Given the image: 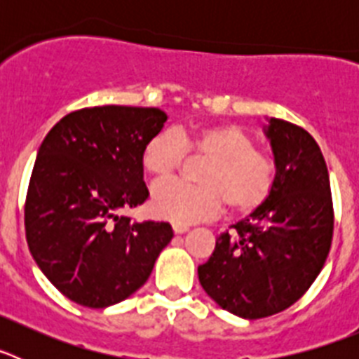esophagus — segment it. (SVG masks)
<instances>
[{
	"label": "esophagus",
	"instance_id": "34e87169",
	"mask_svg": "<svg viewBox=\"0 0 359 359\" xmlns=\"http://www.w3.org/2000/svg\"><path fill=\"white\" fill-rule=\"evenodd\" d=\"M172 230L176 231V233H185V231H189V226H187V224H177V223H174V224H172Z\"/></svg>",
	"mask_w": 359,
	"mask_h": 359
}]
</instances>
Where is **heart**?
<instances>
[{
  "instance_id": "b5f03b06",
  "label": "heart",
  "mask_w": 359,
  "mask_h": 359,
  "mask_svg": "<svg viewBox=\"0 0 359 359\" xmlns=\"http://www.w3.org/2000/svg\"><path fill=\"white\" fill-rule=\"evenodd\" d=\"M190 156L207 160L201 185L182 182L160 183L152 190L151 208L161 219L177 224L198 223L223 210L248 215L268 201L277 180V165L255 138L237 123H217L192 131L163 129L142 149V167L156 180H169Z\"/></svg>"
}]
</instances>
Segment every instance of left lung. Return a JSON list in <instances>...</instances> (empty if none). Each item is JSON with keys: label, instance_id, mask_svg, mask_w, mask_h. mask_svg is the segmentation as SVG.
<instances>
[{"label": "left lung", "instance_id": "8db88e82", "mask_svg": "<svg viewBox=\"0 0 359 359\" xmlns=\"http://www.w3.org/2000/svg\"><path fill=\"white\" fill-rule=\"evenodd\" d=\"M277 165L264 207L231 224L198 268L212 300L241 318H266L293 306L322 271L334 212L327 165L315 138L294 123L264 128Z\"/></svg>", "mask_w": 359, "mask_h": 359}]
</instances>
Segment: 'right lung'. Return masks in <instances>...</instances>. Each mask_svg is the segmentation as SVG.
Instances as JSON below:
<instances>
[{"label": "right lung", "instance_id": "1", "mask_svg": "<svg viewBox=\"0 0 359 359\" xmlns=\"http://www.w3.org/2000/svg\"><path fill=\"white\" fill-rule=\"evenodd\" d=\"M165 120L158 107H84L41 144L25 203L27 243L73 302L100 309L131 297L172 239L169 223L118 214L149 198L142 149Z\"/></svg>", "mask_w": 359, "mask_h": 359}]
</instances>
